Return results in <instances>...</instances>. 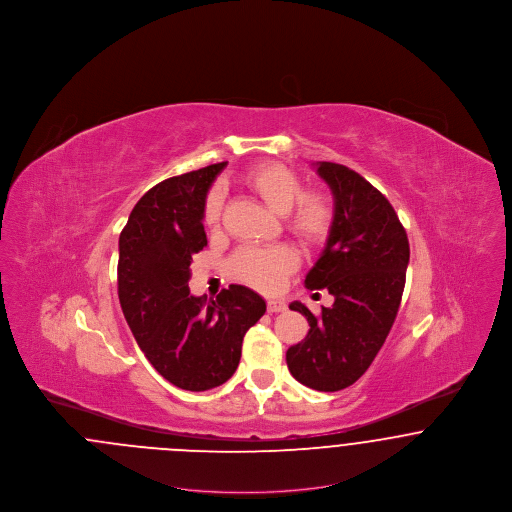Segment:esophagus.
<instances>
[{
	"label": "esophagus",
	"instance_id": "34e87169",
	"mask_svg": "<svg viewBox=\"0 0 512 512\" xmlns=\"http://www.w3.org/2000/svg\"><path fill=\"white\" fill-rule=\"evenodd\" d=\"M288 309V305L282 299H268L267 311L268 313H284Z\"/></svg>",
	"mask_w": 512,
	"mask_h": 512
}]
</instances>
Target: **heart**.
I'll return each mask as SVG.
<instances>
[{
    "label": "heart",
    "instance_id": "b5f03b06",
    "mask_svg": "<svg viewBox=\"0 0 512 512\" xmlns=\"http://www.w3.org/2000/svg\"><path fill=\"white\" fill-rule=\"evenodd\" d=\"M244 184L267 205L270 211L286 215V228L307 245L324 244L334 228L336 209L330 195L318 190L303 192L301 178L280 163H263L245 172ZM222 213V194L211 190L203 205V222L217 226ZM297 267V255L288 245L276 247H244L232 261V274L245 284L263 292L280 288L284 278Z\"/></svg>",
    "mask_w": 512,
    "mask_h": 512
}]
</instances>
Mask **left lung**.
<instances>
[{
	"instance_id": "obj_1",
	"label": "left lung",
	"mask_w": 512,
	"mask_h": 512,
	"mask_svg": "<svg viewBox=\"0 0 512 512\" xmlns=\"http://www.w3.org/2000/svg\"><path fill=\"white\" fill-rule=\"evenodd\" d=\"M317 172L332 190L336 219L305 286L334 295V305L315 317L293 301L290 309L305 315L311 330L288 349L286 363L303 386L340 391L365 374L388 338L411 251L390 201L359 172L328 161L317 163Z\"/></svg>"
}]
</instances>
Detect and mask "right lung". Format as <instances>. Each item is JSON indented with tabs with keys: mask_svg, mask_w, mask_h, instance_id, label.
<instances>
[{
	"mask_svg": "<svg viewBox=\"0 0 512 512\" xmlns=\"http://www.w3.org/2000/svg\"><path fill=\"white\" fill-rule=\"evenodd\" d=\"M226 163L172 176L132 209L119 238V301L147 361L180 390L224 384L245 332L265 315L259 293L232 284L215 301L190 293L192 257L207 245L205 197Z\"/></svg>",
	"mask_w": 512,
	"mask_h": 512,
	"instance_id": "obj_1",
	"label": "right lung"
}]
</instances>
